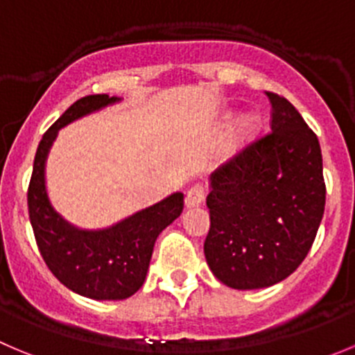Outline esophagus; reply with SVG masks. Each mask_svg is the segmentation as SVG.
<instances>
[{
  "label": "esophagus",
  "mask_w": 355,
  "mask_h": 355,
  "mask_svg": "<svg viewBox=\"0 0 355 355\" xmlns=\"http://www.w3.org/2000/svg\"><path fill=\"white\" fill-rule=\"evenodd\" d=\"M204 198H205V187L204 184L197 183L188 190L187 198H184V204H187V207H197V205H200L202 202H204Z\"/></svg>",
  "instance_id": "1"
}]
</instances>
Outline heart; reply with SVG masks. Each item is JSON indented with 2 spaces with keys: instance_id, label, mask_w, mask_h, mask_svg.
<instances>
[{
  "instance_id": "b5f03b06",
  "label": "heart",
  "mask_w": 355,
  "mask_h": 355,
  "mask_svg": "<svg viewBox=\"0 0 355 355\" xmlns=\"http://www.w3.org/2000/svg\"><path fill=\"white\" fill-rule=\"evenodd\" d=\"M241 129H242V134H244V136H249V134L254 132L256 130L254 118H244V120L241 121Z\"/></svg>"
}]
</instances>
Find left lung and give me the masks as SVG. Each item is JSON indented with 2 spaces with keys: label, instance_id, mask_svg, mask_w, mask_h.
I'll return each mask as SVG.
<instances>
[{
  "label": "left lung",
  "instance_id": "left-lung-1",
  "mask_svg": "<svg viewBox=\"0 0 355 355\" xmlns=\"http://www.w3.org/2000/svg\"><path fill=\"white\" fill-rule=\"evenodd\" d=\"M270 130L218 168L204 242L209 268L234 289L268 288L309 254L326 204L319 139L286 97L265 92Z\"/></svg>",
  "mask_w": 355,
  "mask_h": 355
}]
</instances>
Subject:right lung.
<instances>
[{
	"label": "right lung",
	"mask_w": 355,
	"mask_h": 355,
	"mask_svg": "<svg viewBox=\"0 0 355 355\" xmlns=\"http://www.w3.org/2000/svg\"><path fill=\"white\" fill-rule=\"evenodd\" d=\"M116 97L85 96L71 104L43 134L28 188V207L36 244L50 272L71 291L92 300H125L143 286L160 232L180 218L183 193H172L111 228L87 232L64 221L45 190V160L57 130L76 118L101 110Z\"/></svg>",
	"instance_id": "1"
}]
</instances>
